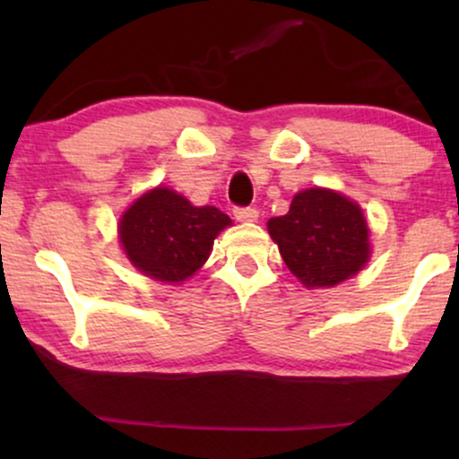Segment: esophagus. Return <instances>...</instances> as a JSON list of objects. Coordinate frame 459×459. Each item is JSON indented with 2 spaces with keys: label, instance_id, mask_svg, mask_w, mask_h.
<instances>
[{
  "label": "esophagus",
  "instance_id": "esophagus-1",
  "mask_svg": "<svg viewBox=\"0 0 459 459\" xmlns=\"http://www.w3.org/2000/svg\"><path fill=\"white\" fill-rule=\"evenodd\" d=\"M233 215L239 222H256L259 220V212L255 207H235Z\"/></svg>",
  "mask_w": 459,
  "mask_h": 459
}]
</instances>
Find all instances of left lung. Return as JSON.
I'll return each mask as SVG.
<instances>
[{
    "instance_id": "8db88e82",
    "label": "left lung",
    "mask_w": 459,
    "mask_h": 459,
    "mask_svg": "<svg viewBox=\"0 0 459 459\" xmlns=\"http://www.w3.org/2000/svg\"><path fill=\"white\" fill-rule=\"evenodd\" d=\"M282 261L307 287H334L368 259V226L360 207L332 189H304L287 215L267 222Z\"/></svg>"
}]
</instances>
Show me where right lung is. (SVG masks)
<instances>
[{"mask_svg":"<svg viewBox=\"0 0 459 459\" xmlns=\"http://www.w3.org/2000/svg\"><path fill=\"white\" fill-rule=\"evenodd\" d=\"M230 218L215 207H194L181 194L157 187L135 200L120 220L129 261L161 282H183L209 259L213 239Z\"/></svg>","mask_w":459,"mask_h":459,"instance_id":"obj_1","label":"right lung"}]
</instances>
